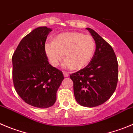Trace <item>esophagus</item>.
<instances>
[{"label":"esophagus","instance_id":"esophagus-1","mask_svg":"<svg viewBox=\"0 0 133 133\" xmlns=\"http://www.w3.org/2000/svg\"><path fill=\"white\" fill-rule=\"evenodd\" d=\"M63 75H64V77H69V74L67 72H63Z\"/></svg>","mask_w":133,"mask_h":133}]
</instances>
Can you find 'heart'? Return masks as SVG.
<instances>
[{"label": "heart", "mask_w": 133, "mask_h": 133, "mask_svg": "<svg viewBox=\"0 0 133 133\" xmlns=\"http://www.w3.org/2000/svg\"><path fill=\"white\" fill-rule=\"evenodd\" d=\"M95 42L90 35L81 32H63L54 41L45 43V52L53 66L58 65L65 53L64 66L82 69L88 65L94 55Z\"/></svg>", "instance_id": "b5f03b06"}]
</instances>
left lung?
<instances>
[{"label":"left lung","instance_id":"obj_1","mask_svg":"<svg viewBox=\"0 0 133 133\" xmlns=\"http://www.w3.org/2000/svg\"><path fill=\"white\" fill-rule=\"evenodd\" d=\"M96 50L89 64L70 75L76 101L81 106L95 107L104 103L114 93L118 79V63L111 45L91 28Z\"/></svg>","mask_w":133,"mask_h":133}]
</instances>
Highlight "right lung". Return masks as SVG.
<instances>
[{
	"instance_id": "1",
	"label": "right lung",
	"mask_w": 133,
	"mask_h": 133,
	"mask_svg": "<svg viewBox=\"0 0 133 133\" xmlns=\"http://www.w3.org/2000/svg\"><path fill=\"white\" fill-rule=\"evenodd\" d=\"M51 29L39 26L25 36L12 56L13 82L19 97L29 105L47 108L55 104L64 76L49 63L45 43Z\"/></svg>"
}]
</instances>
